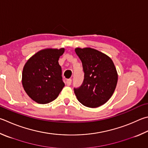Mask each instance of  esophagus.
I'll return each mask as SVG.
<instances>
[{
	"instance_id": "esophagus-1",
	"label": "esophagus",
	"mask_w": 148,
	"mask_h": 148,
	"mask_svg": "<svg viewBox=\"0 0 148 148\" xmlns=\"http://www.w3.org/2000/svg\"><path fill=\"white\" fill-rule=\"evenodd\" d=\"M71 83H72V79H68L66 80V85H71Z\"/></svg>"
}]
</instances>
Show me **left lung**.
I'll return each mask as SVG.
<instances>
[{
    "mask_svg": "<svg viewBox=\"0 0 148 148\" xmlns=\"http://www.w3.org/2000/svg\"><path fill=\"white\" fill-rule=\"evenodd\" d=\"M82 61L84 79L74 88L77 100L88 107H98L108 101L116 87L118 74L111 58L90 48L75 49Z\"/></svg>",
    "mask_w": 148,
    "mask_h": 148,
    "instance_id": "8db88e82",
    "label": "left lung"
}]
</instances>
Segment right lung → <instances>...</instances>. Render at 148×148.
Instances as JSON below:
<instances>
[{
	"label": "right lung",
	"instance_id": "obj_1",
	"mask_svg": "<svg viewBox=\"0 0 148 148\" xmlns=\"http://www.w3.org/2000/svg\"><path fill=\"white\" fill-rule=\"evenodd\" d=\"M64 48L40 50L30 58L24 66L23 86L32 100L46 104L57 98L65 86L58 60Z\"/></svg>",
	"mask_w": 148,
	"mask_h": 148
}]
</instances>
